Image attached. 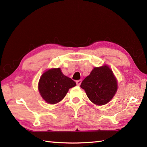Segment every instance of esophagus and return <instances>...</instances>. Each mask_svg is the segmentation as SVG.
<instances>
[{"label": "esophagus", "mask_w": 147, "mask_h": 147, "mask_svg": "<svg viewBox=\"0 0 147 147\" xmlns=\"http://www.w3.org/2000/svg\"><path fill=\"white\" fill-rule=\"evenodd\" d=\"M82 81L81 80L76 81V84H77V85H78V86H80V85H81V83H82Z\"/></svg>", "instance_id": "34e87169"}]
</instances>
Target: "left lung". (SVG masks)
<instances>
[{
	"label": "left lung",
	"mask_w": 147,
	"mask_h": 147,
	"mask_svg": "<svg viewBox=\"0 0 147 147\" xmlns=\"http://www.w3.org/2000/svg\"><path fill=\"white\" fill-rule=\"evenodd\" d=\"M81 88L93 104L103 105L110 102L116 93L117 80L109 65L95 67L83 80Z\"/></svg>",
	"instance_id": "8db88e82"
}]
</instances>
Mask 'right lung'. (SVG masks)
<instances>
[{"label":"right lung","instance_id":"right-lung-1","mask_svg":"<svg viewBox=\"0 0 147 147\" xmlns=\"http://www.w3.org/2000/svg\"><path fill=\"white\" fill-rule=\"evenodd\" d=\"M76 83L62 73L61 68L47 69L40 78L38 89L40 95L49 104H55L63 99Z\"/></svg>","mask_w":147,"mask_h":147}]
</instances>
